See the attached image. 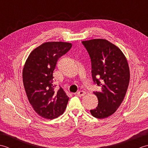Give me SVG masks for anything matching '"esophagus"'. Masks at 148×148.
I'll use <instances>...</instances> for the list:
<instances>
[{"label": "esophagus", "instance_id": "esophagus-1", "mask_svg": "<svg viewBox=\"0 0 148 148\" xmlns=\"http://www.w3.org/2000/svg\"><path fill=\"white\" fill-rule=\"evenodd\" d=\"M85 94H86V92H84V91L81 90V91H79V92L77 93V95L78 97H83L85 95Z\"/></svg>", "mask_w": 148, "mask_h": 148}]
</instances>
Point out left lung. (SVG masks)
I'll list each match as a JSON object with an SVG mask.
<instances>
[{
	"label": "left lung",
	"instance_id": "obj_1",
	"mask_svg": "<svg viewBox=\"0 0 148 148\" xmlns=\"http://www.w3.org/2000/svg\"><path fill=\"white\" fill-rule=\"evenodd\" d=\"M82 44L90 55L92 76L95 84L101 88L93 93L98 106L90 110L95 118L103 119L116 112L123 100L130 81V70L120 49L106 39L84 40Z\"/></svg>",
	"mask_w": 148,
	"mask_h": 148
}]
</instances>
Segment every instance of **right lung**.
<instances>
[{
  "instance_id": "1",
  "label": "right lung",
  "mask_w": 148,
  "mask_h": 148,
  "mask_svg": "<svg viewBox=\"0 0 148 148\" xmlns=\"http://www.w3.org/2000/svg\"><path fill=\"white\" fill-rule=\"evenodd\" d=\"M72 48L71 43L48 42L30 53L23 70L27 98L37 114L53 119L63 114L69 97L62 88L56 89L53 73L58 60Z\"/></svg>"
}]
</instances>
